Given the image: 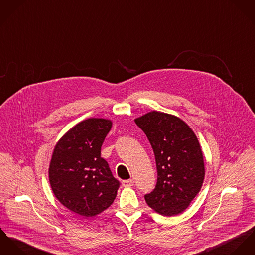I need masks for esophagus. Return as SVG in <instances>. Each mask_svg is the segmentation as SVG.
Masks as SVG:
<instances>
[{
    "label": "esophagus",
    "instance_id": "esophagus-1",
    "mask_svg": "<svg viewBox=\"0 0 255 255\" xmlns=\"http://www.w3.org/2000/svg\"><path fill=\"white\" fill-rule=\"evenodd\" d=\"M122 186L125 188H129L134 186V180L133 179H129V180H124L122 181Z\"/></svg>",
    "mask_w": 255,
    "mask_h": 255
}]
</instances>
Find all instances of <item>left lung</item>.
<instances>
[{
    "label": "left lung",
    "mask_w": 255,
    "mask_h": 255,
    "mask_svg": "<svg viewBox=\"0 0 255 255\" xmlns=\"http://www.w3.org/2000/svg\"><path fill=\"white\" fill-rule=\"evenodd\" d=\"M135 122L151 144L157 169L155 189L144 199L161 215L180 214L196 198L204 180L198 138L185 121L172 114L153 111Z\"/></svg>",
    "instance_id": "1"
}]
</instances>
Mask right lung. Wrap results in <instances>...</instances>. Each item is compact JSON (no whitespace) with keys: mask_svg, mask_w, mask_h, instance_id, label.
Returning <instances> with one entry per match:
<instances>
[{"mask_svg":"<svg viewBox=\"0 0 255 255\" xmlns=\"http://www.w3.org/2000/svg\"><path fill=\"white\" fill-rule=\"evenodd\" d=\"M113 122L106 118H88L68 130L55 145L49 180L58 201L74 213L93 217L114 201L119 182L101 147Z\"/></svg>","mask_w":255,"mask_h":255,"instance_id":"1","label":"right lung"}]
</instances>
